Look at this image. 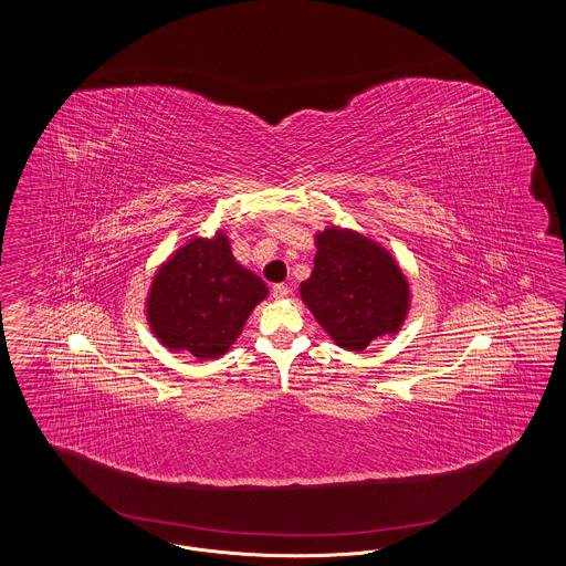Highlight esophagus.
Wrapping results in <instances>:
<instances>
[{"label": "esophagus", "instance_id": "obj_1", "mask_svg": "<svg viewBox=\"0 0 566 566\" xmlns=\"http://www.w3.org/2000/svg\"><path fill=\"white\" fill-rule=\"evenodd\" d=\"M271 293L280 301V298H286V296L291 295V289H289L286 284H275V286L271 289Z\"/></svg>", "mask_w": 566, "mask_h": 566}]
</instances>
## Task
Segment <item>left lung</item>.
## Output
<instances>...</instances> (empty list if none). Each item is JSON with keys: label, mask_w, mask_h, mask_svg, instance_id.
<instances>
[{"label": "left lung", "mask_w": 566, "mask_h": 566, "mask_svg": "<svg viewBox=\"0 0 566 566\" xmlns=\"http://www.w3.org/2000/svg\"><path fill=\"white\" fill-rule=\"evenodd\" d=\"M316 248L314 271L298 293L331 339L356 352L397 333L409 310V284L390 252L337 227L316 233Z\"/></svg>", "instance_id": "left-lung-1"}]
</instances>
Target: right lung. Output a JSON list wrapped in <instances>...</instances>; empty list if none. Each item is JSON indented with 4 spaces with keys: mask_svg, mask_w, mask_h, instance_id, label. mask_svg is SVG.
Here are the masks:
<instances>
[{
    "mask_svg": "<svg viewBox=\"0 0 566 566\" xmlns=\"http://www.w3.org/2000/svg\"><path fill=\"white\" fill-rule=\"evenodd\" d=\"M265 296V282L233 259L227 235L218 231L212 240L192 238L155 273L146 316L165 348L218 358Z\"/></svg>",
    "mask_w": 566,
    "mask_h": 566,
    "instance_id": "right-lung-1",
    "label": "right lung"
}]
</instances>
